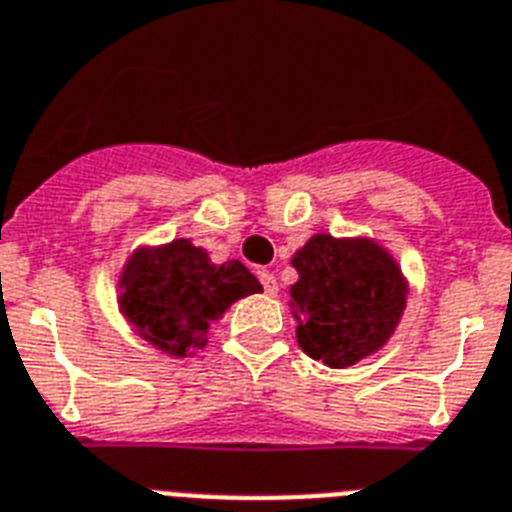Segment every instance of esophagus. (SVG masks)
<instances>
[{
	"label": "esophagus",
	"instance_id": "esophagus-1",
	"mask_svg": "<svg viewBox=\"0 0 512 512\" xmlns=\"http://www.w3.org/2000/svg\"><path fill=\"white\" fill-rule=\"evenodd\" d=\"M260 283H262V288H265V293H268V296H278V281H275V275L270 273V270H262Z\"/></svg>",
	"mask_w": 512,
	"mask_h": 512
}]
</instances>
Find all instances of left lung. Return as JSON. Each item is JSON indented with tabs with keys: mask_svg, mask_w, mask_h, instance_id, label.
<instances>
[{
	"mask_svg": "<svg viewBox=\"0 0 512 512\" xmlns=\"http://www.w3.org/2000/svg\"><path fill=\"white\" fill-rule=\"evenodd\" d=\"M291 286L296 342L309 358L350 368L379 353L402 322L410 283L399 262L373 237L311 234L293 252Z\"/></svg>",
	"mask_w": 512,
	"mask_h": 512,
	"instance_id": "8db88e82",
	"label": "left lung"
}]
</instances>
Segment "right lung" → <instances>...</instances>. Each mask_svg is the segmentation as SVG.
Listing matches in <instances>:
<instances>
[{
    "label": "right lung",
    "mask_w": 512,
    "mask_h": 512,
    "mask_svg": "<svg viewBox=\"0 0 512 512\" xmlns=\"http://www.w3.org/2000/svg\"><path fill=\"white\" fill-rule=\"evenodd\" d=\"M262 286L239 260L213 262L203 247L180 237L141 244L118 275V311L159 353L190 358L206 348L211 324L234 301Z\"/></svg>",
    "instance_id": "add662e5"
}]
</instances>
